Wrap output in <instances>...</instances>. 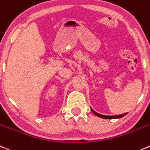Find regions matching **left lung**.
I'll return each mask as SVG.
<instances>
[{"label": "left lung", "instance_id": "obj_1", "mask_svg": "<svg viewBox=\"0 0 150 150\" xmlns=\"http://www.w3.org/2000/svg\"><path fill=\"white\" fill-rule=\"evenodd\" d=\"M91 110L96 116H97V117L103 119H109V120H112V119H120V118H122V117H123L124 116H125L126 114H127V113H126V114H121V115H117V116H105V115H101V114H98V113L94 111L92 108H91Z\"/></svg>", "mask_w": 150, "mask_h": 150}]
</instances>
